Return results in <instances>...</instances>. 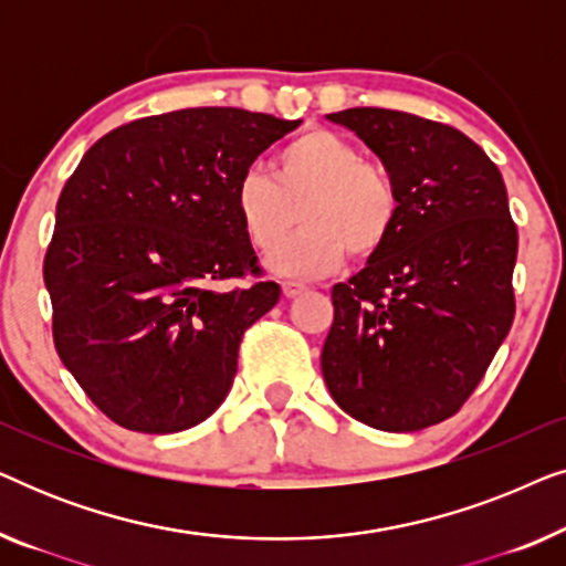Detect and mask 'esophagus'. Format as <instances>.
Listing matches in <instances>:
<instances>
[{
	"label": "esophagus",
	"instance_id": "1",
	"mask_svg": "<svg viewBox=\"0 0 566 566\" xmlns=\"http://www.w3.org/2000/svg\"><path fill=\"white\" fill-rule=\"evenodd\" d=\"M306 291V285L304 283H293V281H285L283 283V296L285 298H296V296H301V293Z\"/></svg>",
	"mask_w": 566,
	"mask_h": 566
}]
</instances>
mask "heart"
Masks as SVG:
<instances>
[{"mask_svg":"<svg viewBox=\"0 0 566 566\" xmlns=\"http://www.w3.org/2000/svg\"><path fill=\"white\" fill-rule=\"evenodd\" d=\"M234 208L244 239L260 254L287 235L298 210L305 229L274 249L265 265L283 277H319L343 265L347 250L360 260L384 250L399 219V190L384 167L363 161L353 142L314 128L283 146L273 177L247 169Z\"/></svg>","mask_w":566,"mask_h":566,"instance_id":"1","label":"heart"}]
</instances>
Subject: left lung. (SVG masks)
<instances>
[{
	"label": "left lung",
	"mask_w": 566,
	"mask_h": 566,
	"mask_svg": "<svg viewBox=\"0 0 566 566\" xmlns=\"http://www.w3.org/2000/svg\"><path fill=\"white\" fill-rule=\"evenodd\" d=\"M327 120L384 161L399 219L384 250L332 289L324 384L370 428H430L459 412L513 324L517 229L505 182L469 136L443 123L384 107Z\"/></svg>",
	"instance_id": "8db88e82"
}]
</instances>
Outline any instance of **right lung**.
Wrapping results in <instances>:
<instances>
[{"label":"right lung","mask_w":566,"mask_h":566,"mask_svg":"<svg viewBox=\"0 0 566 566\" xmlns=\"http://www.w3.org/2000/svg\"><path fill=\"white\" fill-rule=\"evenodd\" d=\"M301 120L188 107L111 130L56 203L43 262L53 343L84 394L120 428L151 436L211 417L234 384L239 339L281 298L258 273L234 190Z\"/></svg>","instance_id":"1"}]
</instances>
